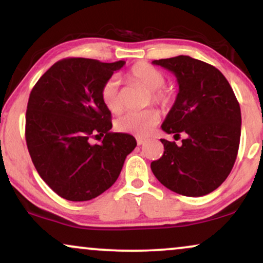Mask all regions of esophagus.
Returning a JSON list of instances; mask_svg holds the SVG:
<instances>
[{
    "label": "esophagus",
    "instance_id": "esophagus-1",
    "mask_svg": "<svg viewBox=\"0 0 263 263\" xmlns=\"http://www.w3.org/2000/svg\"><path fill=\"white\" fill-rule=\"evenodd\" d=\"M136 142H138V145H142V143L146 142V140L142 138H136Z\"/></svg>",
    "mask_w": 263,
    "mask_h": 263
}]
</instances>
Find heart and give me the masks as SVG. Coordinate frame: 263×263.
Wrapping results in <instances>:
<instances>
[{"mask_svg":"<svg viewBox=\"0 0 263 263\" xmlns=\"http://www.w3.org/2000/svg\"><path fill=\"white\" fill-rule=\"evenodd\" d=\"M127 77L130 81L139 82L149 89V103L153 102L163 109H166L174 99V93L171 89L164 87L165 82H166L165 74L148 63L139 62L134 64L129 69ZM118 86H120V82L117 79L110 78L109 80L104 82L102 89H100V99H102L104 106L111 114L121 112L122 107H123ZM159 120L160 115L157 109H148L140 111V112H129L118 118L116 128L122 133L145 138L151 134Z\"/></svg>","mask_w":263,"mask_h":263,"instance_id":"1","label":"heart"}]
</instances>
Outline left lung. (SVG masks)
Wrapping results in <instances>:
<instances>
[{"label":"left lung","instance_id":"left-lung-1","mask_svg":"<svg viewBox=\"0 0 263 263\" xmlns=\"http://www.w3.org/2000/svg\"><path fill=\"white\" fill-rule=\"evenodd\" d=\"M176 75L179 91L161 129L182 145L160 139L164 154L151 163L161 184L184 196H203L228 178L238 153L240 107L220 70L189 56L154 60Z\"/></svg>","mask_w":263,"mask_h":263}]
</instances>
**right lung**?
<instances>
[{
    "label": "right lung",
    "mask_w": 263,
    "mask_h": 263,
    "mask_svg": "<svg viewBox=\"0 0 263 263\" xmlns=\"http://www.w3.org/2000/svg\"><path fill=\"white\" fill-rule=\"evenodd\" d=\"M124 61L103 63L70 57L49 68L32 88L25 138L32 163L63 199L88 201L116 182L135 148L134 136L112 133L111 112L100 99L104 82ZM104 136L100 145L90 139Z\"/></svg>",
    "instance_id": "1"
}]
</instances>
